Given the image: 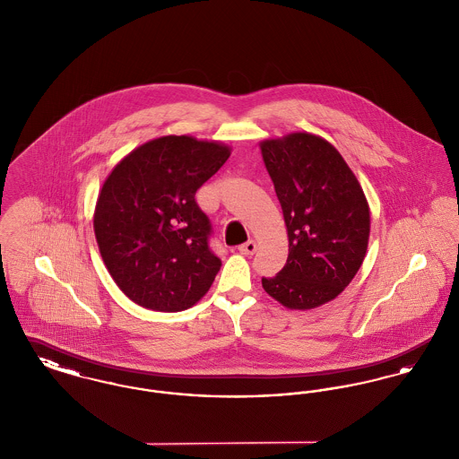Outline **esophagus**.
<instances>
[{
  "label": "esophagus",
  "instance_id": "1",
  "mask_svg": "<svg viewBox=\"0 0 459 459\" xmlns=\"http://www.w3.org/2000/svg\"><path fill=\"white\" fill-rule=\"evenodd\" d=\"M256 249H258V246H256L255 240H247V242H244V244L239 246V251L242 255H255Z\"/></svg>",
  "mask_w": 459,
  "mask_h": 459
}]
</instances>
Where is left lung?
I'll use <instances>...</instances> for the list:
<instances>
[{
    "instance_id": "obj_1",
    "label": "left lung",
    "mask_w": 459,
    "mask_h": 459,
    "mask_svg": "<svg viewBox=\"0 0 459 459\" xmlns=\"http://www.w3.org/2000/svg\"><path fill=\"white\" fill-rule=\"evenodd\" d=\"M284 213L289 256L263 289L290 309L337 298L365 260L370 208L358 178L325 139L294 132L260 144Z\"/></svg>"
}]
</instances>
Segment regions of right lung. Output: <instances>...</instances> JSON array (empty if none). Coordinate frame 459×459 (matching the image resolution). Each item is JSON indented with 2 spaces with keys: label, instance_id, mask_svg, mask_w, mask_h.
Masks as SVG:
<instances>
[{
  "label": "right lung",
  "instance_id": "obj_1",
  "mask_svg": "<svg viewBox=\"0 0 459 459\" xmlns=\"http://www.w3.org/2000/svg\"><path fill=\"white\" fill-rule=\"evenodd\" d=\"M229 156L219 143L165 135L135 148L105 180L94 234L109 275L135 305L182 311L213 284L221 262L195 196Z\"/></svg>",
  "mask_w": 459,
  "mask_h": 459
}]
</instances>
